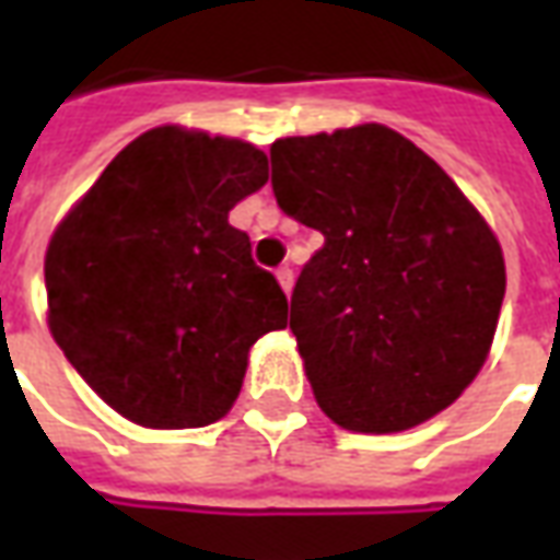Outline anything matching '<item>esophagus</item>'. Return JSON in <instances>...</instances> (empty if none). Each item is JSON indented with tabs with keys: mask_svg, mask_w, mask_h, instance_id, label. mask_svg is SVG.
<instances>
[{
	"mask_svg": "<svg viewBox=\"0 0 560 560\" xmlns=\"http://www.w3.org/2000/svg\"><path fill=\"white\" fill-rule=\"evenodd\" d=\"M276 279H279L281 291L291 293V288H293V269L291 267H279V269H276Z\"/></svg>",
	"mask_w": 560,
	"mask_h": 560,
	"instance_id": "34e87169",
	"label": "esophagus"
}]
</instances>
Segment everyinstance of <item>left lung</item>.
<instances>
[{
  "label": "left lung",
  "instance_id": "left-lung-1",
  "mask_svg": "<svg viewBox=\"0 0 560 560\" xmlns=\"http://www.w3.org/2000/svg\"><path fill=\"white\" fill-rule=\"evenodd\" d=\"M279 207L324 245L291 296L317 405L351 432H405L462 396L489 357L506 272L492 228L387 126L269 147Z\"/></svg>",
  "mask_w": 560,
  "mask_h": 560
}]
</instances>
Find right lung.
Masks as SVG:
<instances>
[{"label": "right lung", "mask_w": 560, "mask_h": 560, "mask_svg": "<svg viewBox=\"0 0 560 560\" xmlns=\"http://www.w3.org/2000/svg\"><path fill=\"white\" fill-rule=\"evenodd\" d=\"M269 179L252 143L179 126L131 140L56 228L47 324L78 375L147 429L221 420L288 296L228 212Z\"/></svg>", "instance_id": "add662e5"}]
</instances>
